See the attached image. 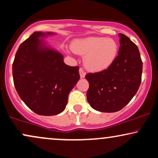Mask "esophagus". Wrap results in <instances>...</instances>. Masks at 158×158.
Returning a JSON list of instances; mask_svg holds the SVG:
<instances>
[{"instance_id":"esophagus-1","label":"esophagus","mask_w":158,"mask_h":158,"mask_svg":"<svg viewBox=\"0 0 158 158\" xmlns=\"http://www.w3.org/2000/svg\"><path fill=\"white\" fill-rule=\"evenodd\" d=\"M79 74H80V77L81 78H84L85 77V70H83V68H80L79 69Z\"/></svg>"}]
</instances>
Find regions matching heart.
<instances>
[{"label": "heart", "mask_w": 158, "mask_h": 158, "mask_svg": "<svg viewBox=\"0 0 158 158\" xmlns=\"http://www.w3.org/2000/svg\"><path fill=\"white\" fill-rule=\"evenodd\" d=\"M72 50L84 58L85 68L90 71L99 72L108 69L118 54L115 40L103 37H89L74 41Z\"/></svg>", "instance_id": "obj_1"}]
</instances>
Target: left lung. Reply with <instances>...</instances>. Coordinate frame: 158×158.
Here are the masks:
<instances>
[{
  "mask_svg": "<svg viewBox=\"0 0 158 158\" xmlns=\"http://www.w3.org/2000/svg\"><path fill=\"white\" fill-rule=\"evenodd\" d=\"M118 56L106 70L85 76L89 82L87 99L94 109L116 112L131 100L139 89L143 62L138 48L124 34L119 33Z\"/></svg>",
  "mask_w": 158,
  "mask_h": 158,
  "instance_id": "left-lung-1",
  "label": "left lung"
}]
</instances>
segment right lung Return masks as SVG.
<instances>
[{
	"mask_svg": "<svg viewBox=\"0 0 158 158\" xmlns=\"http://www.w3.org/2000/svg\"><path fill=\"white\" fill-rule=\"evenodd\" d=\"M53 32H35L19 46L12 77L20 98L39 115L53 116L65 109L70 91L79 80V67L68 66L44 38Z\"/></svg>",
	"mask_w": 158,
	"mask_h": 158,
	"instance_id": "right-lung-1",
	"label": "right lung"
}]
</instances>
